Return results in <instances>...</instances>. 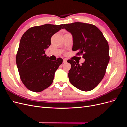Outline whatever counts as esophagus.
<instances>
[{
	"label": "esophagus",
	"mask_w": 127,
	"mask_h": 127,
	"mask_svg": "<svg viewBox=\"0 0 127 127\" xmlns=\"http://www.w3.org/2000/svg\"><path fill=\"white\" fill-rule=\"evenodd\" d=\"M67 62V59H63V63H66Z\"/></svg>",
	"instance_id": "1"
}]
</instances>
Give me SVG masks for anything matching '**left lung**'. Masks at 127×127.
I'll return each instance as SVG.
<instances>
[{
    "mask_svg": "<svg viewBox=\"0 0 127 127\" xmlns=\"http://www.w3.org/2000/svg\"><path fill=\"white\" fill-rule=\"evenodd\" d=\"M63 29L69 32L73 37L72 51H78L85 61L69 59V81L73 86L83 91H90L96 87L104 76L110 60L108 42L96 26L82 22L63 24Z\"/></svg>",
    "mask_w": 127,
    "mask_h": 127,
    "instance_id": "obj_1",
    "label": "left lung"
}]
</instances>
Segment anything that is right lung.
I'll return each instance as SVG.
<instances>
[{
  "label": "right lung",
  "mask_w": 127,
  "mask_h": 127,
  "mask_svg": "<svg viewBox=\"0 0 127 127\" xmlns=\"http://www.w3.org/2000/svg\"><path fill=\"white\" fill-rule=\"evenodd\" d=\"M63 25L47 24L33 26L22 35L16 60L20 78L28 90L40 92L52 83L63 59L58 58L55 61H51L45 52L51 44L52 36Z\"/></svg>",
  "instance_id": "add662e5"
}]
</instances>
